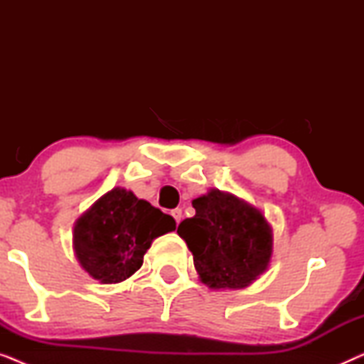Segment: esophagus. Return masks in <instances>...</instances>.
Returning <instances> with one entry per match:
<instances>
[{
  "instance_id": "1",
  "label": "esophagus",
  "mask_w": 364,
  "mask_h": 364,
  "mask_svg": "<svg viewBox=\"0 0 364 364\" xmlns=\"http://www.w3.org/2000/svg\"><path fill=\"white\" fill-rule=\"evenodd\" d=\"M171 215L176 218V222L178 223L182 220V208H173V210L171 212Z\"/></svg>"
}]
</instances>
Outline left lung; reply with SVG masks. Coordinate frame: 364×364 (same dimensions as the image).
Wrapping results in <instances>:
<instances>
[{
	"mask_svg": "<svg viewBox=\"0 0 364 364\" xmlns=\"http://www.w3.org/2000/svg\"><path fill=\"white\" fill-rule=\"evenodd\" d=\"M196 215L177 228L193 267L212 290H242L267 272L273 230L265 213L233 193L210 188L192 200Z\"/></svg>",
	"mask_w": 364,
	"mask_h": 364,
	"instance_id": "left-lung-1",
	"label": "left lung"
}]
</instances>
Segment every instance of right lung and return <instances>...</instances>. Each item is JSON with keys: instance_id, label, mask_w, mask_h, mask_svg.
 <instances>
[{"instance_id": "add662e5", "label": "right lung", "mask_w": 364, "mask_h": 364, "mask_svg": "<svg viewBox=\"0 0 364 364\" xmlns=\"http://www.w3.org/2000/svg\"><path fill=\"white\" fill-rule=\"evenodd\" d=\"M172 230L171 215L132 191L114 187L74 222L73 250L94 280L121 283L142 267L152 242Z\"/></svg>"}]
</instances>
